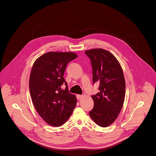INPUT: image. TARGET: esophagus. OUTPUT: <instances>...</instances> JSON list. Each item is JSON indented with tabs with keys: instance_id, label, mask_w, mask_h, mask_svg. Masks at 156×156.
Instances as JSON below:
<instances>
[{
	"instance_id": "esophagus-1",
	"label": "esophagus",
	"mask_w": 156,
	"mask_h": 156,
	"mask_svg": "<svg viewBox=\"0 0 156 156\" xmlns=\"http://www.w3.org/2000/svg\"><path fill=\"white\" fill-rule=\"evenodd\" d=\"M76 97H77L78 99H81L83 98V95H77Z\"/></svg>"
}]
</instances>
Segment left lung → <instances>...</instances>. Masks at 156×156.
Here are the masks:
<instances>
[{"mask_svg":"<svg viewBox=\"0 0 156 156\" xmlns=\"http://www.w3.org/2000/svg\"><path fill=\"white\" fill-rule=\"evenodd\" d=\"M91 61L93 81L99 83V92L92 96L94 107L89 114L102 127L113 123L122 108L125 96V81L116 57L103 49L85 51Z\"/></svg>","mask_w":156,"mask_h":156,"instance_id":"1","label":"left lung"}]
</instances>
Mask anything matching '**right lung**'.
I'll return each instance as SVG.
<instances>
[{
    "instance_id": "right-lung-1",
    "label": "right lung",
    "mask_w": 156,
    "mask_h": 156,
    "mask_svg": "<svg viewBox=\"0 0 156 156\" xmlns=\"http://www.w3.org/2000/svg\"><path fill=\"white\" fill-rule=\"evenodd\" d=\"M78 55L73 52H49L38 57L30 73V95L36 110L48 124L59 126L70 118L76 98L69 93L63 78L67 64ZM66 87L62 90L61 86Z\"/></svg>"
}]
</instances>
